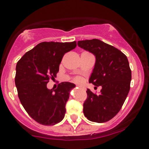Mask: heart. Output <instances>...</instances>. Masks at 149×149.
Segmentation results:
<instances>
[{
    "label": "heart",
    "mask_w": 149,
    "mask_h": 149,
    "mask_svg": "<svg viewBox=\"0 0 149 149\" xmlns=\"http://www.w3.org/2000/svg\"><path fill=\"white\" fill-rule=\"evenodd\" d=\"M73 81L77 84H81L83 83V79L80 77H76L73 79Z\"/></svg>",
    "instance_id": "heart-1"
}]
</instances>
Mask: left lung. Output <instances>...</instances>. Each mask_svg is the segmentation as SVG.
Here are the masks:
<instances>
[{
    "mask_svg": "<svg viewBox=\"0 0 149 149\" xmlns=\"http://www.w3.org/2000/svg\"><path fill=\"white\" fill-rule=\"evenodd\" d=\"M78 46L95 55V67L89 82L102 86L99 95L87 89L84 114L91 122H108L119 113L130 89L132 73L127 57L98 39L79 41Z\"/></svg>",
    "mask_w": 149,
    "mask_h": 149,
    "instance_id": "8db88e82",
    "label": "left lung"
}]
</instances>
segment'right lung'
I'll return each instance as SVG.
<instances>
[{
	"label": "right lung",
	"instance_id": "right-lung-1",
	"mask_svg": "<svg viewBox=\"0 0 149 149\" xmlns=\"http://www.w3.org/2000/svg\"><path fill=\"white\" fill-rule=\"evenodd\" d=\"M76 47V41L40 43L17 63L18 97L27 113L39 124L54 125L64 118L66 102L76 85L62 82L56 89H49L47 84L57 76L64 54Z\"/></svg>",
	"mask_w": 149,
	"mask_h": 149
}]
</instances>
